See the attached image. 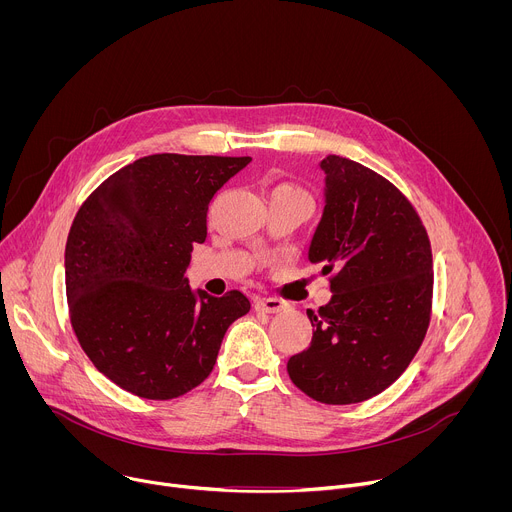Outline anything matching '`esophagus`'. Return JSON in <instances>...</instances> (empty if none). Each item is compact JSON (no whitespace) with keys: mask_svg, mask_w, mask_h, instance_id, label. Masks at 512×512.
Wrapping results in <instances>:
<instances>
[{"mask_svg":"<svg viewBox=\"0 0 512 512\" xmlns=\"http://www.w3.org/2000/svg\"><path fill=\"white\" fill-rule=\"evenodd\" d=\"M255 308L259 312H265V314H277V312L287 310L289 304L283 302V300H275V298H257L255 300Z\"/></svg>","mask_w":512,"mask_h":512,"instance_id":"1","label":"esophagus"}]
</instances>
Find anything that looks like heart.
Wrapping results in <instances>:
<instances>
[{
	"mask_svg": "<svg viewBox=\"0 0 512 512\" xmlns=\"http://www.w3.org/2000/svg\"><path fill=\"white\" fill-rule=\"evenodd\" d=\"M277 190H291V192H302V190H298V188H294V186H279Z\"/></svg>",
	"mask_w": 512,
	"mask_h": 512,
	"instance_id": "obj_1",
	"label": "heart"
}]
</instances>
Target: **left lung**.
Masks as SVG:
<instances>
[{
  "label": "left lung",
  "mask_w": 512,
  "mask_h": 512,
  "mask_svg": "<svg viewBox=\"0 0 512 512\" xmlns=\"http://www.w3.org/2000/svg\"><path fill=\"white\" fill-rule=\"evenodd\" d=\"M324 210L308 259L332 273V298L308 310L314 336L289 379L326 405L367 401L417 354L431 312V247L411 202L358 162L326 156Z\"/></svg>",
  "instance_id": "obj_1"
}]
</instances>
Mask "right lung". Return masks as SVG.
<instances>
[{
    "mask_svg": "<svg viewBox=\"0 0 512 512\" xmlns=\"http://www.w3.org/2000/svg\"><path fill=\"white\" fill-rule=\"evenodd\" d=\"M251 158L156 154L109 176L79 208L66 251L72 330L99 373L168 401L212 371L229 326L251 310L233 289L212 298L184 277L206 212Z\"/></svg>",
    "mask_w": 512,
    "mask_h": 512,
    "instance_id": "obj_1",
    "label": "right lung"
}]
</instances>
